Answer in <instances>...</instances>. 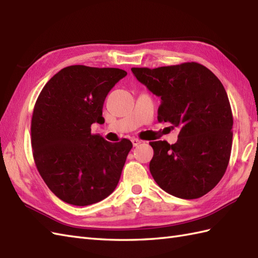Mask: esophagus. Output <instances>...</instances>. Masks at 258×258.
Segmentation results:
<instances>
[{"label": "esophagus", "instance_id": "obj_1", "mask_svg": "<svg viewBox=\"0 0 258 258\" xmlns=\"http://www.w3.org/2000/svg\"><path fill=\"white\" fill-rule=\"evenodd\" d=\"M131 141H132V143H133V146H134V147L139 146V145L142 143V142H141L140 140H138V139H132Z\"/></svg>", "mask_w": 258, "mask_h": 258}]
</instances>
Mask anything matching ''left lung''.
<instances>
[{
    "label": "left lung",
    "instance_id": "left-lung-1",
    "mask_svg": "<svg viewBox=\"0 0 258 258\" xmlns=\"http://www.w3.org/2000/svg\"><path fill=\"white\" fill-rule=\"evenodd\" d=\"M139 82L161 97L158 120L179 127L178 141L151 142L150 171L168 194L194 200L212 190L229 162L233 114L221 81L190 62L157 69L132 68Z\"/></svg>",
    "mask_w": 258,
    "mask_h": 258
}]
</instances>
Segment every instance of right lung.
Instances as JSON below:
<instances>
[{
    "instance_id": "right-lung-1",
    "label": "right lung",
    "mask_w": 258,
    "mask_h": 258,
    "mask_svg": "<svg viewBox=\"0 0 258 258\" xmlns=\"http://www.w3.org/2000/svg\"><path fill=\"white\" fill-rule=\"evenodd\" d=\"M127 75L114 68L72 65L43 87L31 123L35 165L47 187L59 200L87 206L113 193L132 142L111 143L91 133L102 124L108 92Z\"/></svg>"
}]
</instances>
